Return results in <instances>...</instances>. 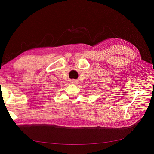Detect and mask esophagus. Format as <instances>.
Here are the masks:
<instances>
[{
    "mask_svg": "<svg viewBox=\"0 0 154 154\" xmlns=\"http://www.w3.org/2000/svg\"><path fill=\"white\" fill-rule=\"evenodd\" d=\"M70 82L72 84H73V85H77L78 83H79V81H77V80H76V79H71L70 80Z\"/></svg>",
    "mask_w": 154,
    "mask_h": 154,
    "instance_id": "obj_1",
    "label": "esophagus"
}]
</instances>
